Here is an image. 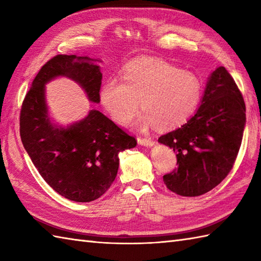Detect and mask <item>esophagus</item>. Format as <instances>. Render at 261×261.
I'll return each instance as SVG.
<instances>
[{
    "instance_id": "obj_1",
    "label": "esophagus",
    "mask_w": 261,
    "mask_h": 261,
    "mask_svg": "<svg viewBox=\"0 0 261 261\" xmlns=\"http://www.w3.org/2000/svg\"><path fill=\"white\" fill-rule=\"evenodd\" d=\"M138 143L145 147H152L154 145V142L151 139H148V138H138Z\"/></svg>"
}]
</instances>
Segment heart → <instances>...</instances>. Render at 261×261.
Segmentation results:
<instances>
[{
    "label": "heart",
    "instance_id": "heart-1",
    "mask_svg": "<svg viewBox=\"0 0 261 261\" xmlns=\"http://www.w3.org/2000/svg\"><path fill=\"white\" fill-rule=\"evenodd\" d=\"M203 94L198 76L162 59L145 57L123 69L122 81L109 80L99 97L104 109L118 124L125 125L139 110L142 127L156 125L170 130L184 123L195 112Z\"/></svg>",
    "mask_w": 261,
    "mask_h": 261
}]
</instances>
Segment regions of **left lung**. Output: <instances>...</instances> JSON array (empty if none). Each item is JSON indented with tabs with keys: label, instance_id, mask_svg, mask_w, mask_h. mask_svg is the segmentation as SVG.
<instances>
[{
	"label": "left lung",
	"instance_id": "1",
	"mask_svg": "<svg viewBox=\"0 0 261 261\" xmlns=\"http://www.w3.org/2000/svg\"><path fill=\"white\" fill-rule=\"evenodd\" d=\"M245 125V101L228 70L220 66L207 79L195 114L158 139L173 148L178 164L164 176L168 190L199 196L218 186L236 162Z\"/></svg>",
	"mask_w": 261,
	"mask_h": 261
}]
</instances>
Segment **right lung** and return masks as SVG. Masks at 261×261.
<instances>
[{
    "instance_id": "add662e5",
    "label": "right lung",
    "mask_w": 261,
    "mask_h": 261,
    "mask_svg": "<svg viewBox=\"0 0 261 261\" xmlns=\"http://www.w3.org/2000/svg\"><path fill=\"white\" fill-rule=\"evenodd\" d=\"M99 59L57 55L39 70L21 109L23 147L47 184L74 202H92L107 192L118 174L119 153L137 141L99 111L93 109L69 125L55 123L46 101V84L66 77L99 103Z\"/></svg>"
}]
</instances>
